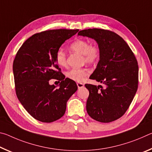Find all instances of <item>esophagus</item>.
<instances>
[{"label":"esophagus","instance_id":"esophagus-1","mask_svg":"<svg viewBox=\"0 0 152 152\" xmlns=\"http://www.w3.org/2000/svg\"><path fill=\"white\" fill-rule=\"evenodd\" d=\"M77 86H78V88H80L84 86V84L83 83H79V82H78V83H77Z\"/></svg>","mask_w":152,"mask_h":152}]
</instances>
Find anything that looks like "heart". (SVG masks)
<instances>
[{
  "label": "heart",
  "mask_w": 152,
  "mask_h": 152,
  "mask_svg": "<svg viewBox=\"0 0 152 152\" xmlns=\"http://www.w3.org/2000/svg\"><path fill=\"white\" fill-rule=\"evenodd\" d=\"M74 51L83 56L84 60L88 64H93L99 60L101 54L99 46L96 43L90 44L86 39H78L73 42L70 46ZM56 62L60 66L64 67L67 64L66 54L64 51L60 49L56 54ZM90 74V71L86 68H73L66 73L68 78L74 81L81 82Z\"/></svg>",
  "instance_id": "1"
}]
</instances>
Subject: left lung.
Masks as SVG:
<instances>
[{"mask_svg": "<svg viewBox=\"0 0 152 152\" xmlns=\"http://www.w3.org/2000/svg\"><path fill=\"white\" fill-rule=\"evenodd\" d=\"M78 35L94 39L101 50L96 68L90 76L103 84H86L89 96L86 110L89 116L101 123L121 117L133 101L138 87L137 61L121 37L109 30L88 29Z\"/></svg>", "mask_w": 152, "mask_h": 152, "instance_id": "8db88e82", "label": "left lung"}]
</instances>
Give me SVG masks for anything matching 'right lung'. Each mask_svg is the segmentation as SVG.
<instances>
[{
	"mask_svg": "<svg viewBox=\"0 0 152 152\" xmlns=\"http://www.w3.org/2000/svg\"><path fill=\"white\" fill-rule=\"evenodd\" d=\"M78 29H52L35 33L18 50L13 61L15 91L25 110L43 123L58 120L66 112V103L78 86L61 72L56 60L57 51ZM61 81L60 88L48 81Z\"/></svg>",
	"mask_w": 152,
	"mask_h": 152,
	"instance_id": "right-lung-1",
	"label": "right lung"
}]
</instances>
